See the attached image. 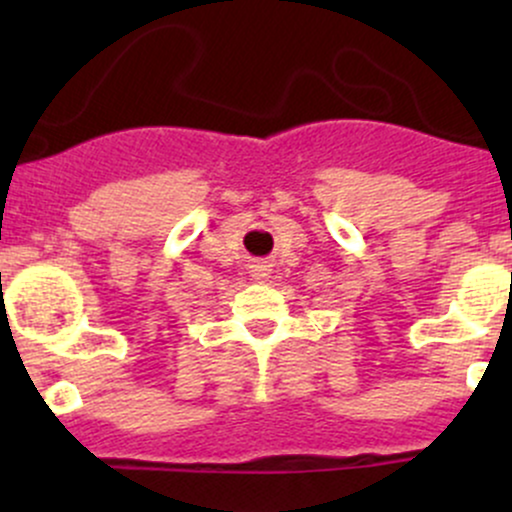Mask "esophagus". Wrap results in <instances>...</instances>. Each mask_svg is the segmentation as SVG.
I'll use <instances>...</instances> for the list:
<instances>
[{
    "mask_svg": "<svg viewBox=\"0 0 512 512\" xmlns=\"http://www.w3.org/2000/svg\"><path fill=\"white\" fill-rule=\"evenodd\" d=\"M267 274H269L267 264H252V276H255V279H264Z\"/></svg>",
    "mask_w": 512,
    "mask_h": 512,
    "instance_id": "esophagus-1",
    "label": "esophagus"
}]
</instances>
